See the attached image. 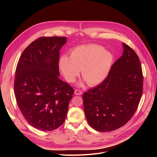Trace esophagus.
<instances>
[{
  "mask_svg": "<svg viewBox=\"0 0 157 157\" xmlns=\"http://www.w3.org/2000/svg\"><path fill=\"white\" fill-rule=\"evenodd\" d=\"M74 94L77 95H80L82 94V92L79 90H75V91H74Z\"/></svg>",
  "mask_w": 157,
  "mask_h": 157,
  "instance_id": "34e87169",
  "label": "esophagus"
}]
</instances>
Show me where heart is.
I'll use <instances>...</instances> for the list:
<instances>
[{"instance_id": "b5f03b06", "label": "heart", "mask_w": 157, "mask_h": 157, "mask_svg": "<svg viewBox=\"0 0 157 157\" xmlns=\"http://www.w3.org/2000/svg\"><path fill=\"white\" fill-rule=\"evenodd\" d=\"M113 62V55L101 46L88 44L76 47L70 56L62 55L59 67L65 79L71 83L81 74L90 86L101 83L108 77Z\"/></svg>"}]
</instances>
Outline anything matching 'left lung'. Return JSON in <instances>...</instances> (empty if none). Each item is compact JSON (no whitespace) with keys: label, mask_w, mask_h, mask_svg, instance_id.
I'll return each mask as SVG.
<instances>
[{"label":"left lung","mask_w":157,"mask_h":157,"mask_svg":"<svg viewBox=\"0 0 157 157\" xmlns=\"http://www.w3.org/2000/svg\"><path fill=\"white\" fill-rule=\"evenodd\" d=\"M122 56L115 62L108 77L83 95L84 112L95 130L110 132L133 117L143 94V76L136 52L123 43Z\"/></svg>","instance_id":"left-lung-1"}]
</instances>
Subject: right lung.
<instances>
[{
    "mask_svg": "<svg viewBox=\"0 0 157 157\" xmlns=\"http://www.w3.org/2000/svg\"><path fill=\"white\" fill-rule=\"evenodd\" d=\"M65 37H42L23 52L15 72L14 90L18 108L29 124L42 131L61 126L73 88L59 79L60 49Z\"/></svg>",
    "mask_w": 157,
    "mask_h": 157,
    "instance_id": "obj_1",
    "label": "right lung"
}]
</instances>
